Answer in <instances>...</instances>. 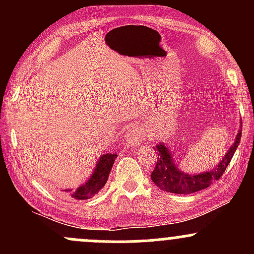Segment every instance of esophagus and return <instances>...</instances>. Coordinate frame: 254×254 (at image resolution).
<instances>
[{"label": "esophagus", "mask_w": 254, "mask_h": 254, "mask_svg": "<svg viewBox=\"0 0 254 254\" xmlns=\"http://www.w3.org/2000/svg\"><path fill=\"white\" fill-rule=\"evenodd\" d=\"M144 138V131L139 127H135V129H130L127 133V143L137 145L141 143Z\"/></svg>", "instance_id": "obj_1"}]
</instances>
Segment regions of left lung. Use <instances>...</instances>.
I'll return each instance as SVG.
<instances>
[{
	"label": "left lung",
	"mask_w": 254,
	"mask_h": 254,
	"mask_svg": "<svg viewBox=\"0 0 254 254\" xmlns=\"http://www.w3.org/2000/svg\"><path fill=\"white\" fill-rule=\"evenodd\" d=\"M240 139L241 130H239L237 141L230 147L222 161L214 170L200 174H186L179 171V168L174 165V160H172L168 148H166V145L162 143L156 145L157 162L150 174L151 180L157 188L166 192H171V193L188 194L209 188L212 183L222 177L223 172L226 171L227 166L232 161V157L239 147Z\"/></svg>",
	"instance_id": "8db88e82"
}]
</instances>
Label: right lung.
<instances>
[{
    "mask_svg": "<svg viewBox=\"0 0 254 254\" xmlns=\"http://www.w3.org/2000/svg\"><path fill=\"white\" fill-rule=\"evenodd\" d=\"M116 157H117L116 154H106V155H103L101 159L98 161L97 168H95L93 176L89 178L88 182L74 191H62L69 192L71 194V197L76 198V199H89V198L95 196L104 188L107 179H109V174L111 170H112L113 164H115Z\"/></svg>",
    "mask_w": 254,
    "mask_h": 254,
    "instance_id": "right-lung-1",
    "label": "right lung"
}]
</instances>
